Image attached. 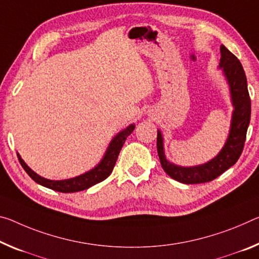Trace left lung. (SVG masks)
Segmentation results:
<instances>
[{
	"label": "left lung",
	"mask_w": 259,
	"mask_h": 259,
	"mask_svg": "<svg viewBox=\"0 0 259 259\" xmlns=\"http://www.w3.org/2000/svg\"><path fill=\"white\" fill-rule=\"evenodd\" d=\"M220 53L221 57L219 65L223 68L225 76L228 80L234 105L231 131H229L227 142L220 153L204 165L195 167L176 166L174 163L167 161L165 153H163L161 133L158 131L157 149L162 169L175 181L184 184L205 183L218 178L229 167L235 165V162L242 154L245 138H247V130L250 123V115H251V101H250L248 91L247 77H245L243 67L239 59L229 52L224 45H221Z\"/></svg>",
	"instance_id": "obj_1"
}]
</instances>
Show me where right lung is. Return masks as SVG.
Wrapping results in <instances>:
<instances>
[{"mask_svg":"<svg viewBox=\"0 0 259 259\" xmlns=\"http://www.w3.org/2000/svg\"><path fill=\"white\" fill-rule=\"evenodd\" d=\"M134 129H135V125L131 124L126 129L121 131L120 134H117L116 136L114 137L113 141L110 142L108 149L106 151L105 157L101 160L99 165H98L96 168H93L92 170L88 171V173L79 175L73 179L62 180V181H52V180L44 179L38 174H35L31 168H28L26 163L23 161V159L19 157V154H17L18 160L20 165H22V167L24 168V170L28 174V176H30L32 180H34L36 183L41 184V186L59 192H64V194H68V192L81 191L94 186V184L104 181V180L107 179L108 176L112 174L122 146L124 144L126 137L133 133Z\"/></svg>","mask_w":259,"mask_h":259,"instance_id":"obj_1","label":"right lung"}]
</instances>
